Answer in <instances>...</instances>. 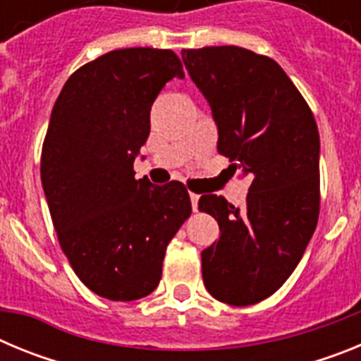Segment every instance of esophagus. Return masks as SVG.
Listing matches in <instances>:
<instances>
[{
    "label": "esophagus",
    "mask_w": 361,
    "mask_h": 361,
    "mask_svg": "<svg viewBox=\"0 0 361 361\" xmlns=\"http://www.w3.org/2000/svg\"><path fill=\"white\" fill-rule=\"evenodd\" d=\"M190 200L193 212H197V208H199V195H197V193H190Z\"/></svg>",
    "instance_id": "obj_1"
}]
</instances>
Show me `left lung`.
<instances>
[{"label": "left lung", "mask_w": 361, "mask_h": 361, "mask_svg": "<svg viewBox=\"0 0 361 361\" xmlns=\"http://www.w3.org/2000/svg\"><path fill=\"white\" fill-rule=\"evenodd\" d=\"M219 126L229 168L250 177L242 208L202 195L220 237L202 251L213 298L253 305L279 291L304 255L320 215V135L311 108L275 59L240 47L183 50Z\"/></svg>", "instance_id": "left-lung-1"}]
</instances>
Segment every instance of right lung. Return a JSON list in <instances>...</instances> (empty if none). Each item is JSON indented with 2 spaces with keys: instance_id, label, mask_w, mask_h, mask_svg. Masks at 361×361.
<instances>
[{
  "instance_id": "obj_1",
  "label": "right lung",
  "mask_w": 361,
  "mask_h": 361,
  "mask_svg": "<svg viewBox=\"0 0 361 361\" xmlns=\"http://www.w3.org/2000/svg\"><path fill=\"white\" fill-rule=\"evenodd\" d=\"M184 78L173 50L119 49L68 78L41 149V183L63 253L86 288L114 302L148 296L166 247L191 215L186 186L135 178L149 110Z\"/></svg>"
}]
</instances>
